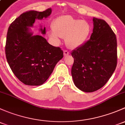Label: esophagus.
<instances>
[{"label": "esophagus", "instance_id": "obj_1", "mask_svg": "<svg viewBox=\"0 0 125 125\" xmlns=\"http://www.w3.org/2000/svg\"><path fill=\"white\" fill-rule=\"evenodd\" d=\"M63 53H64V56H68V55L69 54V52H68V51H67V50H64L63 51Z\"/></svg>", "mask_w": 125, "mask_h": 125}]
</instances>
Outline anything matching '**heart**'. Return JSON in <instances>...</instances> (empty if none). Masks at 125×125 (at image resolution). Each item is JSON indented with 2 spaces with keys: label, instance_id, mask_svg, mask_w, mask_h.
I'll return each mask as SVG.
<instances>
[{
  "label": "heart",
  "instance_id": "1",
  "mask_svg": "<svg viewBox=\"0 0 125 125\" xmlns=\"http://www.w3.org/2000/svg\"><path fill=\"white\" fill-rule=\"evenodd\" d=\"M52 31L50 36L56 42L60 38L65 37V42L70 48H77L83 45L87 40L91 26L89 22L76 19L70 15H62L52 21Z\"/></svg>",
  "mask_w": 125,
  "mask_h": 125
}]
</instances>
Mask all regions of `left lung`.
<instances>
[{"label":"left lung","mask_w":125,"mask_h":125,"mask_svg":"<svg viewBox=\"0 0 125 125\" xmlns=\"http://www.w3.org/2000/svg\"><path fill=\"white\" fill-rule=\"evenodd\" d=\"M90 38L71 52L74 61L71 69L73 83L85 92L99 90L115 72L117 62V39L104 20L94 17Z\"/></svg>","instance_id":"obj_1"}]
</instances>
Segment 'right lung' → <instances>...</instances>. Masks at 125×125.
<instances>
[{
  "label": "right lung",
  "instance_id": "add662e5",
  "mask_svg": "<svg viewBox=\"0 0 125 125\" xmlns=\"http://www.w3.org/2000/svg\"><path fill=\"white\" fill-rule=\"evenodd\" d=\"M52 9L43 12L29 10L21 14L9 27L5 54L12 71L23 83L40 86L45 82L55 66L63 57L60 47H54L41 35L30 31L35 20L47 18ZM45 34V27L40 29Z\"/></svg>",
  "mask_w": 125,
  "mask_h": 125
}]
</instances>
